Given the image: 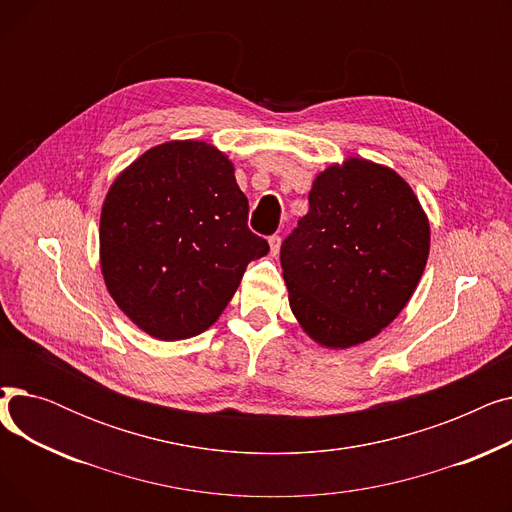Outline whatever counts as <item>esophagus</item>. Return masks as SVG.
<instances>
[{
    "label": "esophagus",
    "mask_w": 512,
    "mask_h": 512,
    "mask_svg": "<svg viewBox=\"0 0 512 512\" xmlns=\"http://www.w3.org/2000/svg\"><path fill=\"white\" fill-rule=\"evenodd\" d=\"M280 245H282V238L278 234L270 236V253L272 255H278L280 253Z\"/></svg>",
    "instance_id": "obj_1"
}]
</instances>
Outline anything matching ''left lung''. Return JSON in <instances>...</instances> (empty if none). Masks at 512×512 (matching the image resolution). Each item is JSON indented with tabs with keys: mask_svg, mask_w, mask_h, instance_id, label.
<instances>
[{
	"mask_svg": "<svg viewBox=\"0 0 512 512\" xmlns=\"http://www.w3.org/2000/svg\"><path fill=\"white\" fill-rule=\"evenodd\" d=\"M429 255V220L392 168L348 157L319 172L309 211L282 242L288 301L326 348L378 336L405 309Z\"/></svg>",
	"mask_w": 512,
	"mask_h": 512,
	"instance_id": "8db88e82",
	"label": "left lung"
}]
</instances>
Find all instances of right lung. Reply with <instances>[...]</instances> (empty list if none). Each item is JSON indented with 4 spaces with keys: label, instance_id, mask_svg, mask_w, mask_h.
Segmentation results:
<instances>
[{
    "label": "right lung",
    "instance_id": "1",
    "mask_svg": "<svg viewBox=\"0 0 512 512\" xmlns=\"http://www.w3.org/2000/svg\"><path fill=\"white\" fill-rule=\"evenodd\" d=\"M234 166L205 141L151 147L118 174L101 207L99 259L107 292L157 340L213 326L249 261L270 245L247 226Z\"/></svg>",
    "mask_w": 512,
    "mask_h": 512
}]
</instances>
